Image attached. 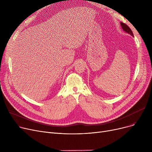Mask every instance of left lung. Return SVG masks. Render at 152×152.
Returning <instances> with one entry per match:
<instances>
[{
  "label": "left lung",
  "instance_id": "1",
  "mask_svg": "<svg viewBox=\"0 0 152 152\" xmlns=\"http://www.w3.org/2000/svg\"><path fill=\"white\" fill-rule=\"evenodd\" d=\"M120 24H121V26L123 29L126 32V33H128L129 34H130V35H131L132 36L134 37V34L132 33V31H131V29H130V28L128 26H127V25H126L125 23H124L123 22H121Z\"/></svg>",
  "mask_w": 152,
  "mask_h": 152
}]
</instances>
